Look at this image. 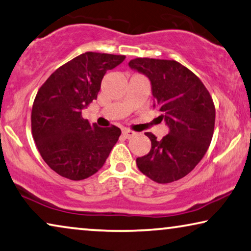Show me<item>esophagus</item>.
Instances as JSON below:
<instances>
[{
	"label": "esophagus",
	"mask_w": 251,
	"mask_h": 251,
	"mask_svg": "<svg viewBox=\"0 0 251 251\" xmlns=\"http://www.w3.org/2000/svg\"><path fill=\"white\" fill-rule=\"evenodd\" d=\"M122 133H123V136L126 138V139H130V138L136 136V132L132 131V130H130V129H123Z\"/></svg>",
	"instance_id": "1"
}]
</instances>
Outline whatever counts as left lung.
Returning a JSON list of instances; mask_svg holds the SVG:
<instances>
[{
	"instance_id": "1",
	"label": "left lung",
	"mask_w": 251,
	"mask_h": 251,
	"mask_svg": "<svg viewBox=\"0 0 251 251\" xmlns=\"http://www.w3.org/2000/svg\"><path fill=\"white\" fill-rule=\"evenodd\" d=\"M129 67L151 82L156 107L170 132L157 140L151 132L147 155L136 159L138 169L157 183H170L190 173L204 157L215 126V105L194 72L174 60L137 57Z\"/></svg>"
}]
</instances>
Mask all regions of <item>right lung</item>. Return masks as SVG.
<instances>
[{"label":"right lung","instance_id":"add662e5","mask_svg":"<svg viewBox=\"0 0 251 251\" xmlns=\"http://www.w3.org/2000/svg\"><path fill=\"white\" fill-rule=\"evenodd\" d=\"M125 55L86 52L57 68L38 89L31 110V132L38 151L54 172L79 181L95 174L117 144L118 126L100 128L81 110L97 99L107 70Z\"/></svg>","mask_w":251,"mask_h":251}]
</instances>
